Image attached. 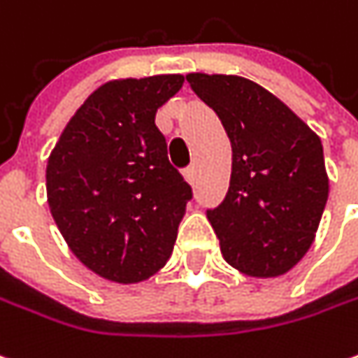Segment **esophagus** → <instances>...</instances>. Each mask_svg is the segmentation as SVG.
<instances>
[{"label": "esophagus", "instance_id": "obj_1", "mask_svg": "<svg viewBox=\"0 0 358 358\" xmlns=\"http://www.w3.org/2000/svg\"><path fill=\"white\" fill-rule=\"evenodd\" d=\"M182 176L186 178V182H188V184H194V180H196V168H194V166H188V168H186V170L182 172Z\"/></svg>", "mask_w": 358, "mask_h": 358}]
</instances>
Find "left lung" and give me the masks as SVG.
I'll use <instances>...</instances> for the list:
<instances>
[{
    "instance_id": "1",
    "label": "left lung",
    "mask_w": 358,
    "mask_h": 358,
    "mask_svg": "<svg viewBox=\"0 0 358 358\" xmlns=\"http://www.w3.org/2000/svg\"><path fill=\"white\" fill-rule=\"evenodd\" d=\"M232 146L226 198L208 210L224 260L246 276L274 278L308 252L329 198L320 138L257 82L188 73Z\"/></svg>"
}]
</instances>
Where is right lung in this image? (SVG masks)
I'll list each match as a JSON object with an SVG mask.
<instances>
[{
  "mask_svg": "<svg viewBox=\"0 0 358 358\" xmlns=\"http://www.w3.org/2000/svg\"><path fill=\"white\" fill-rule=\"evenodd\" d=\"M180 73L106 82L78 108L48 158V204L76 258L134 285L172 255L192 188L168 160L154 117Z\"/></svg>",
  "mask_w": 358,
  "mask_h": 358,
  "instance_id": "right-lung-1",
  "label": "right lung"
}]
</instances>
